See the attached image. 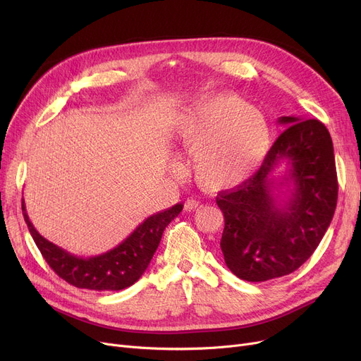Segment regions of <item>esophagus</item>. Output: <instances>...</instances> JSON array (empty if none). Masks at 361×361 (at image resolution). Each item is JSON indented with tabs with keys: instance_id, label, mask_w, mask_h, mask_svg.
I'll return each mask as SVG.
<instances>
[{
	"instance_id": "esophagus-1",
	"label": "esophagus",
	"mask_w": 361,
	"mask_h": 361,
	"mask_svg": "<svg viewBox=\"0 0 361 361\" xmlns=\"http://www.w3.org/2000/svg\"><path fill=\"white\" fill-rule=\"evenodd\" d=\"M199 206H200L199 200H196V199H187L185 203H184V209L188 211V212H192V211H196Z\"/></svg>"
}]
</instances>
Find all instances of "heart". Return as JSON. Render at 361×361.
I'll use <instances>...</instances> for the list:
<instances>
[{
    "label": "heart",
    "mask_w": 361,
    "mask_h": 361,
    "mask_svg": "<svg viewBox=\"0 0 361 361\" xmlns=\"http://www.w3.org/2000/svg\"><path fill=\"white\" fill-rule=\"evenodd\" d=\"M174 145L192 155V174L207 190H225L252 177L267 159L272 128L264 114L233 93L195 101L177 118Z\"/></svg>",
    "instance_id": "1"
}]
</instances>
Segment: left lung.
Returning a JSON list of instances; mask_svg holds the SVG:
<instances>
[{"label":"left lung","instance_id":"1","mask_svg":"<svg viewBox=\"0 0 361 361\" xmlns=\"http://www.w3.org/2000/svg\"><path fill=\"white\" fill-rule=\"evenodd\" d=\"M288 126L257 173L216 203L225 228L221 250L240 279L262 282L298 269L316 250L334 218L338 180L334 145L319 120L281 117ZM288 173H273L282 161Z\"/></svg>","mask_w":361,"mask_h":361}]
</instances>
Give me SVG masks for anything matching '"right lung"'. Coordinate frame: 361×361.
Returning <instances> with one entry per match:
<instances>
[{
	"instance_id": "obj_1",
	"label": "right lung",
	"mask_w": 361,
	"mask_h": 361,
	"mask_svg": "<svg viewBox=\"0 0 361 361\" xmlns=\"http://www.w3.org/2000/svg\"><path fill=\"white\" fill-rule=\"evenodd\" d=\"M22 211L37 249L56 275L78 288L120 291L133 286L145 274L158 249L165 226L178 216L183 204L177 203L164 212L146 218L116 247L90 257L71 255L37 233L27 216L25 200H22Z\"/></svg>"
}]
</instances>
